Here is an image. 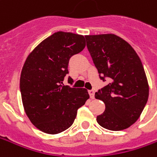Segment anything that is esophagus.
<instances>
[{"label":"esophagus","instance_id":"1","mask_svg":"<svg viewBox=\"0 0 157 157\" xmlns=\"http://www.w3.org/2000/svg\"><path fill=\"white\" fill-rule=\"evenodd\" d=\"M88 93H89V95H90V98H91V99H94V95H95L94 90H89Z\"/></svg>","mask_w":157,"mask_h":157}]
</instances>
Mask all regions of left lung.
Masks as SVG:
<instances>
[{
  "label": "left lung",
  "mask_w": 157,
  "mask_h": 157,
  "mask_svg": "<svg viewBox=\"0 0 157 157\" xmlns=\"http://www.w3.org/2000/svg\"><path fill=\"white\" fill-rule=\"evenodd\" d=\"M85 37L100 78L108 81L95 94L105 105L97 122L112 131L126 129L138 120L148 101V84L142 61L128 42L113 34Z\"/></svg>",
  "instance_id": "left-lung-1"
}]
</instances>
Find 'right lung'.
<instances>
[{
	"label": "right lung",
	"mask_w": 157,
	"mask_h": 157,
	"mask_svg": "<svg viewBox=\"0 0 157 157\" xmlns=\"http://www.w3.org/2000/svg\"><path fill=\"white\" fill-rule=\"evenodd\" d=\"M85 47L81 35L58 31L40 43L23 64L20 78L23 107L34 126L46 134L69 128L78 109L89 99L86 89L63 86L70 58ZM68 82H73L71 77Z\"/></svg>",
	"instance_id": "1"
}]
</instances>
